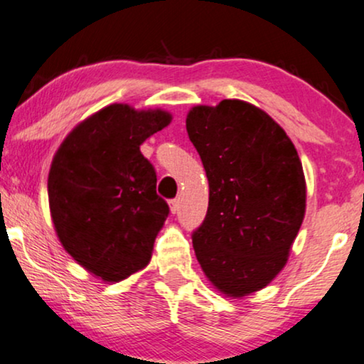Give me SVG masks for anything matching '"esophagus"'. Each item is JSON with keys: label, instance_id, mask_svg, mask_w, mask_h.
<instances>
[{"label": "esophagus", "instance_id": "esophagus-1", "mask_svg": "<svg viewBox=\"0 0 364 364\" xmlns=\"http://www.w3.org/2000/svg\"><path fill=\"white\" fill-rule=\"evenodd\" d=\"M177 210H178V199H173L171 200V212L172 214H176Z\"/></svg>", "mask_w": 364, "mask_h": 364}]
</instances>
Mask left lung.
<instances>
[{"mask_svg":"<svg viewBox=\"0 0 364 364\" xmlns=\"http://www.w3.org/2000/svg\"><path fill=\"white\" fill-rule=\"evenodd\" d=\"M186 127L209 181L192 234L197 261L217 291L247 296L286 266L306 212L303 164L286 132L247 102L193 107Z\"/></svg>","mask_w":364,"mask_h":364,"instance_id":"1","label":"left lung"}]
</instances>
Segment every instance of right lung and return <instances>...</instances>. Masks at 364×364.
Returning a JSON list of instances; mask_svg holds the SVG:
<instances>
[{"instance_id": "add662e5", "label": "right lung", "mask_w": 364, "mask_h": 364, "mask_svg": "<svg viewBox=\"0 0 364 364\" xmlns=\"http://www.w3.org/2000/svg\"><path fill=\"white\" fill-rule=\"evenodd\" d=\"M172 122L165 110L113 103L75 127L56 150L48 200L61 245L80 266L119 282L150 262L168 215L140 145Z\"/></svg>"}]
</instances>
